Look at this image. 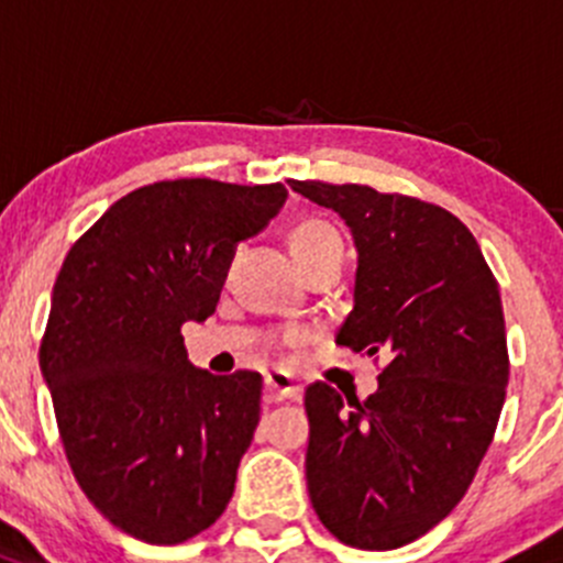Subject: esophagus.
Here are the masks:
<instances>
[{"label":"esophagus","mask_w":563,"mask_h":563,"mask_svg":"<svg viewBox=\"0 0 563 563\" xmlns=\"http://www.w3.org/2000/svg\"><path fill=\"white\" fill-rule=\"evenodd\" d=\"M266 401H286V398H302V385L286 371H269L264 376Z\"/></svg>","instance_id":"esophagus-1"}]
</instances>
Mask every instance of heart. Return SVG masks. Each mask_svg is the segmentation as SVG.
Here are the masks:
<instances>
[{
	"instance_id": "1",
	"label": "heart",
	"mask_w": 563,
	"mask_h": 563,
	"mask_svg": "<svg viewBox=\"0 0 563 563\" xmlns=\"http://www.w3.org/2000/svg\"><path fill=\"white\" fill-rule=\"evenodd\" d=\"M338 244H341V236H338L335 228H330L327 222H319V220L299 222V225L291 231V236H288V247H291L294 258H297L299 266H302L308 258H313V255H319L321 250L338 247Z\"/></svg>"
}]
</instances>
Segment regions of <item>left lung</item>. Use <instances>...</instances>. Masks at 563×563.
<instances>
[{
	"mask_svg": "<svg viewBox=\"0 0 563 563\" xmlns=\"http://www.w3.org/2000/svg\"><path fill=\"white\" fill-rule=\"evenodd\" d=\"M291 189L335 211L357 250L335 341L387 360L365 401L324 382L305 390L310 504L343 544L396 550L451 515L493 443L509 385L498 283L440 206L360 184Z\"/></svg>",
	"mask_w": 563,
	"mask_h": 563,
	"instance_id": "8db88e82",
	"label": "left lung"
}]
</instances>
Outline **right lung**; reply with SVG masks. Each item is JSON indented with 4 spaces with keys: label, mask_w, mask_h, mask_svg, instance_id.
Returning <instances> with one entry per match:
<instances>
[{
    "label": "right lung",
    "mask_w": 563,
    "mask_h": 563,
    "mask_svg": "<svg viewBox=\"0 0 563 563\" xmlns=\"http://www.w3.org/2000/svg\"><path fill=\"white\" fill-rule=\"evenodd\" d=\"M286 198L283 184H151L65 255L41 374L76 482L134 539L187 542L231 500L261 418V374L195 368L181 327L214 313L236 244Z\"/></svg>",
    "instance_id": "1"
}]
</instances>
